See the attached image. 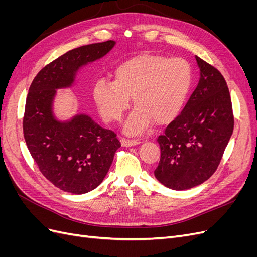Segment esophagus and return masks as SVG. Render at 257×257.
Returning a JSON list of instances; mask_svg holds the SVG:
<instances>
[{
  "mask_svg": "<svg viewBox=\"0 0 257 257\" xmlns=\"http://www.w3.org/2000/svg\"><path fill=\"white\" fill-rule=\"evenodd\" d=\"M121 144L123 147H132V146H136L141 144V141H138V139H126V138H123L121 141Z\"/></svg>",
  "mask_w": 257,
  "mask_h": 257,
  "instance_id": "obj_1",
  "label": "esophagus"
}]
</instances>
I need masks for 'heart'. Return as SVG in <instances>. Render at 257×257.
Masks as SVG:
<instances>
[{
  "mask_svg": "<svg viewBox=\"0 0 257 257\" xmlns=\"http://www.w3.org/2000/svg\"><path fill=\"white\" fill-rule=\"evenodd\" d=\"M113 81L98 79L93 96L104 120L120 121L131 105L136 107L124 132L142 134L151 125L165 124L180 113L193 82V69L183 58L144 54L113 69Z\"/></svg>",
  "mask_w": 257,
  "mask_h": 257,
  "instance_id": "obj_1",
  "label": "heart"
}]
</instances>
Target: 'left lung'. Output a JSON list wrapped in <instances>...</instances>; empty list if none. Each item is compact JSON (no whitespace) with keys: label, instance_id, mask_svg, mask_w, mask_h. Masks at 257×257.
Listing matches in <instances>:
<instances>
[{"label":"left lung","instance_id":"left-lung-1","mask_svg":"<svg viewBox=\"0 0 257 257\" xmlns=\"http://www.w3.org/2000/svg\"><path fill=\"white\" fill-rule=\"evenodd\" d=\"M199 81L181 113L159 136L161 159L154 176L182 191L212 176L234 131L229 91L222 74L195 57Z\"/></svg>","mask_w":257,"mask_h":257}]
</instances>
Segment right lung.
I'll return each mask as SVG.
<instances>
[{
    "instance_id": "obj_1",
    "label": "right lung",
    "mask_w": 257,
    "mask_h": 257,
    "mask_svg": "<svg viewBox=\"0 0 257 257\" xmlns=\"http://www.w3.org/2000/svg\"><path fill=\"white\" fill-rule=\"evenodd\" d=\"M114 46V41H107L67 51L46 65L29 89L23 118L28 149L42 174L62 191L84 194L97 188L121 147L113 132L89 113L61 120L54 112L58 90L73 88L82 68Z\"/></svg>"
}]
</instances>
